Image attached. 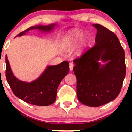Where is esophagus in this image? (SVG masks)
<instances>
[{
  "label": "esophagus",
  "instance_id": "1",
  "mask_svg": "<svg viewBox=\"0 0 132 132\" xmlns=\"http://www.w3.org/2000/svg\"><path fill=\"white\" fill-rule=\"evenodd\" d=\"M69 70L70 71H72V69H73V68H74V64L72 63H69Z\"/></svg>",
  "mask_w": 132,
  "mask_h": 132
}]
</instances>
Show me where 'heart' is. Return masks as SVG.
I'll return each instance as SVG.
<instances>
[{
    "label": "heart",
    "mask_w": 132,
    "mask_h": 132,
    "mask_svg": "<svg viewBox=\"0 0 132 132\" xmlns=\"http://www.w3.org/2000/svg\"><path fill=\"white\" fill-rule=\"evenodd\" d=\"M84 35V32L80 30H74L69 31L65 36L62 43V47L64 50H72L77 46L79 40ZM88 42L87 37H84L80 42L79 47L76 51V54L79 55L82 52L83 49Z\"/></svg>",
    "instance_id": "b5f03b06"
}]
</instances>
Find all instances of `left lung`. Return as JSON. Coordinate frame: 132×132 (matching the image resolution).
I'll use <instances>...</instances> for the list:
<instances>
[{"mask_svg":"<svg viewBox=\"0 0 132 132\" xmlns=\"http://www.w3.org/2000/svg\"><path fill=\"white\" fill-rule=\"evenodd\" d=\"M93 26L97 28L95 45L74 60L73 70L79 102L89 107H99L119 95L126 66L124 50L116 35L99 24ZM99 60L106 63L101 65Z\"/></svg>","mask_w":132,"mask_h":132,"instance_id":"8db88e82","label":"left lung"}]
</instances>
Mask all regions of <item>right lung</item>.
<instances>
[{
	"label": "right lung",
	"instance_id": "obj_1",
	"mask_svg": "<svg viewBox=\"0 0 132 132\" xmlns=\"http://www.w3.org/2000/svg\"><path fill=\"white\" fill-rule=\"evenodd\" d=\"M56 24L31 27L20 33L16 37L25 35L31 30L43 32L51 31ZM5 76L13 94L28 104L39 106H48L55 102L59 84L69 72V63L65 61L56 66H47L42 75L31 82L21 81L15 77L11 70L7 56H5Z\"/></svg>",
	"mask_w": 132,
	"mask_h": 132
}]
</instances>
